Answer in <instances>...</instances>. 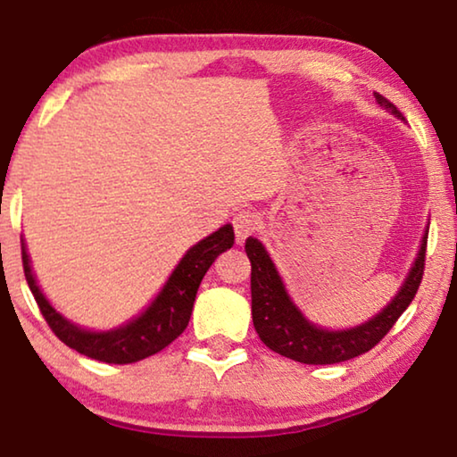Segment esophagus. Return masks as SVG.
<instances>
[{"label":"esophagus","mask_w":457,"mask_h":457,"mask_svg":"<svg viewBox=\"0 0 457 457\" xmlns=\"http://www.w3.org/2000/svg\"><path fill=\"white\" fill-rule=\"evenodd\" d=\"M259 228V217L251 211H240L234 215V232L236 240L245 242L246 236H251Z\"/></svg>","instance_id":"obj_1"}]
</instances>
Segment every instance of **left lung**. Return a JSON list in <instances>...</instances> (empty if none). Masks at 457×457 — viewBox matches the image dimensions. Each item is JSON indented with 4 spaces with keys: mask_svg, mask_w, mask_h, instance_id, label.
I'll return each instance as SVG.
<instances>
[{
    "mask_svg": "<svg viewBox=\"0 0 457 457\" xmlns=\"http://www.w3.org/2000/svg\"><path fill=\"white\" fill-rule=\"evenodd\" d=\"M375 101L395 118L405 120L403 113L378 92H375ZM428 225L421 236L418 257L413 259V265L409 268L396 295L371 319L348 328H327L305 319L303 312L288 295L278 268L271 262L262 240L248 236L245 248L251 259V312L253 325L262 342L270 350L278 352L280 356L303 362V365H335V362L365 354L375 344L382 342L384 335L390 331L418 293L421 274H424Z\"/></svg>",
    "mask_w": 457,
    "mask_h": 457,
    "instance_id": "left-lung-1",
    "label": "left lung"
}]
</instances>
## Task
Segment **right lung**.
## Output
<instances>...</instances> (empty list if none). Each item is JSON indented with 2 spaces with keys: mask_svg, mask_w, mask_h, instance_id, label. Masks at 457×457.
Returning a JSON list of instances; mask_svg holds the SVG:
<instances>
[{
  "mask_svg": "<svg viewBox=\"0 0 457 457\" xmlns=\"http://www.w3.org/2000/svg\"><path fill=\"white\" fill-rule=\"evenodd\" d=\"M21 242L27 285L31 288L46 322H48L56 337L69 348L78 350L79 354L88 358H95V361L112 362V365H129V362L158 354L160 350H164L166 345L175 342L179 335L186 331L200 282L212 262L228 248H232L234 228L232 223H225L217 232L195 242L181 257V262L175 265L169 280L160 288L158 295L145 305V310H141L122 325L105 328V331H95V328H86L78 322L69 320L65 314H61L48 302V297L44 295V291L37 285L25 240Z\"/></svg>",
  "mask_w": 457,
  "mask_h": 457,
  "instance_id": "add662e5",
  "label": "right lung"
}]
</instances>
